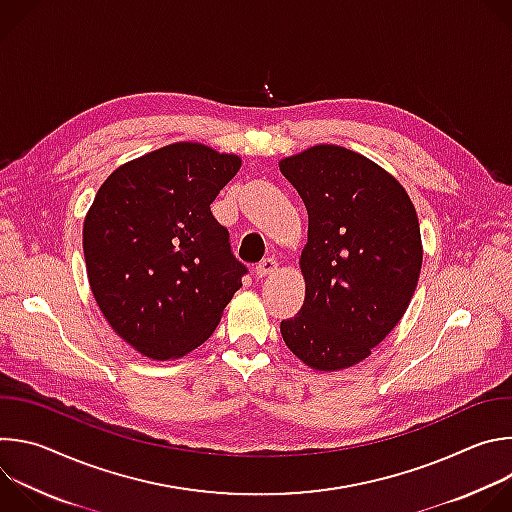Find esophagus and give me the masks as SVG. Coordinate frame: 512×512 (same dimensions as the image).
<instances>
[{
    "mask_svg": "<svg viewBox=\"0 0 512 512\" xmlns=\"http://www.w3.org/2000/svg\"><path fill=\"white\" fill-rule=\"evenodd\" d=\"M275 269H277V261H275V257H265V259H261V261L257 263L255 273H257L259 277H267V275H271Z\"/></svg>",
    "mask_w": 512,
    "mask_h": 512,
    "instance_id": "esophagus-1",
    "label": "esophagus"
}]
</instances>
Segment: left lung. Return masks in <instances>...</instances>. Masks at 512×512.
<instances>
[{"instance_id": "obj_1", "label": "left lung", "mask_w": 512, "mask_h": 512, "mask_svg": "<svg viewBox=\"0 0 512 512\" xmlns=\"http://www.w3.org/2000/svg\"><path fill=\"white\" fill-rule=\"evenodd\" d=\"M308 210L306 300L281 320L287 348L316 371L352 367L403 318L421 271V235L403 186L338 145L281 160Z\"/></svg>"}]
</instances>
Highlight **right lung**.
Returning <instances> with one entry per match:
<instances>
[{
    "label": "right lung",
    "mask_w": 512,
    "mask_h": 512,
    "mask_svg": "<svg viewBox=\"0 0 512 512\" xmlns=\"http://www.w3.org/2000/svg\"><path fill=\"white\" fill-rule=\"evenodd\" d=\"M237 156L172 143L117 168L85 218L93 296L141 354L168 360L200 346L249 273L210 204L239 172Z\"/></svg>",
    "instance_id": "right-lung-1"
}]
</instances>
